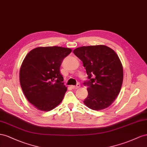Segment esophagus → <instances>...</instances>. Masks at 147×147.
Returning a JSON list of instances; mask_svg holds the SVG:
<instances>
[{
  "instance_id": "34e87169",
  "label": "esophagus",
  "mask_w": 147,
  "mask_h": 147,
  "mask_svg": "<svg viewBox=\"0 0 147 147\" xmlns=\"http://www.w3.org/2000/svg\"><path fill=\"white\" fill-rule=\"evenodd\" d=\"M71 87L73 89H77L79 87H80V84H78L76 86H71Z\"/></svg>"
}]
</instances>
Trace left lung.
<instances>
[{"label": "left lung", "mask_w": 147, "mask_h": 147, "mask_svg": "<svg viewBox=\"0 0 147 147\" xmlns=\"http://www.w3.org/2000/svg\"><path fill=\"white\" fill-rule=\"evenodd\" d=\"M73 53L82 61L90 79L84 83L88 91L84 103L94 110L110 107L118 95L123 81V68L118 55L104 45L82 46L74 49Z\"/></svg>", "instance_id": "8db88e82"}]
</instances>
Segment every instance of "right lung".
I'll return each instance as SVG.
<instances>
[{"label": "right lung", "instance_id": "obj_1", "mask_svg": "<svg viewBox=\"0 0 147 147\" xmlns=\"http://www.w3.org/2000/svg\"><path fill=\"white\" fill-rule=\"evenodd\" d=\"M72 51L58 46L31 50L23 60L20 82L28 101L37 110L49 111L63 99L67 87L60 72L63 60Z\"/></svg>", "mask_w": 147, "mask_h": 147}]
</instances>
